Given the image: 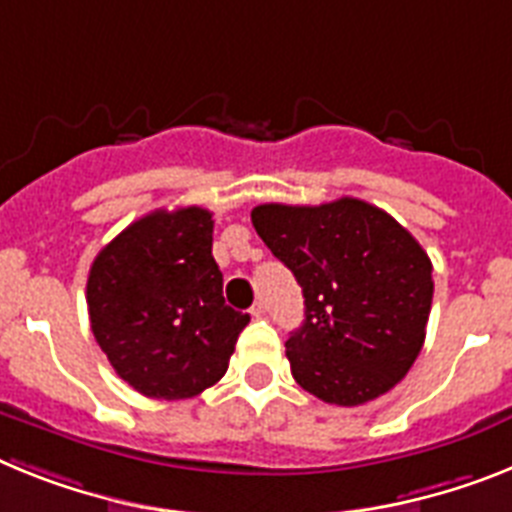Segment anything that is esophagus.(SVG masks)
<instances>
[{"instance_id":"1","label":"esophagus","mask_w":512,"mask_h":512,"mask_svg":"<svg viewBox=\"0 0 512 512\" xmlns=\"http://www.w3.org/2000/svg\"><path fill=\"white\" fill-rule=\"evenodd\" d=\"M265 312H268V304H265L263 299H260V302L252 304V309H249V315H252V317H263Z\"/></svg>"}]
</instances>
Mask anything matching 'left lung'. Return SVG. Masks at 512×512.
Instances as JSON below:
<instances>
[{
  "label": "left lung",
  "instance_id": "8db88e82",
  "mask_svg": "<svg viewBox=\"0 0 512 512\" xmlns=\"http://www.w3.org/2000/svg\"><path fill=\"white\" fill-rule=\"evenodd\" d=\"M252 226L302 286L304 322L286 341L294 380L336 406H362L401 382L435 291L422 244L356 197L257 205Z\"/></svg>",
  "mask_w": 512,
  "mask_h": 512
}]
</instances>
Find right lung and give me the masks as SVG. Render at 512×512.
Wrapping results in <instances>:
<instances>
[{"label":"right lung","mask_w":512,"mask_h":512,"mask_svg":"<svg viewBox=\"0 0 512 512\" xmlns=\"http://www.w3.org/2000/svg\"><path fill=\"white\" fill-rule=\"evenodd\" d=\"M213 213L153 210L90 265V330L111 367L148 398L182 401L216 385L249 322L223 299Z\"/></svg>","instance_id":"1"}]
</instances>
